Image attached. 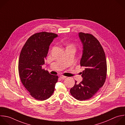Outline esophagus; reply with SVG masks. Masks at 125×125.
Here are the masks:
<instances>
[{
  "mask_svg": "<svg viewBox=\"0 0 125 125\" xmlns=\"http://www.w3.org/2000/svg\"><path fill=\"white\" fill-rule=\"evenodd\" d=\"M60 77V78H61L62 79H64L65 78H66V76H63V75H61Z\"/></svg>",
  "mask_w": 125,
  "mask_h": 125,
  "instance_id": "34e87169",
  "label": "esophagus"
}]
</instances>
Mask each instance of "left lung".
Segmentation results:
<instances>
[{
  "instance_id": "left-lung-1",
  "label": "left lung",
  "mask_w": 125,
  "mask_h": 125,
  "mask_svg": "<svg viewBox=\"0 0 125 125\" xmlns=\"http://www.w3.org/2000/svg\"><path fill=\"white\" fill-rule=\"evenodd\" d=\"M79 38L83 46L80 66L83 80L79 84L75 81L70 89L71 95L76 100L84 101L91 98L104 84L107 65L104 51L99 41L92 34L80 32Z\"/></svg>"
}]
</instances>
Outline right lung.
<instances>
[{"instance_id": "right-lung-1", "label": "right lung", "mask_w": 125, "mask_h": 125, "mask_svg": "<svg viewBox=\"0 0 125 125\" xmlns=\"http://www.w3.org/2000/svg\"><path fill=\"white\" fill-rule=\"evenodd\" d=\"M55 33L42 32L30 37L23 46L19 58L18 69L22 84L35 99L44 101L53 94L58 76L42 68Z\"/></svg>"}]
</instances>
